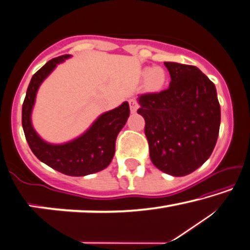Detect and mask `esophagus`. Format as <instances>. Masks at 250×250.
I'll return each instance as SVG.
<instances>
[{"label":"esophagus","instance_id":"esophagus-1","mask_svg":"<svg viewBox=\"0 0 250 250\" xmlns=\"http://www.w3.org/2000/svg\"><path fill=\"white\" fill-rule=\"evenodd\" d=\"M129 105H130V111H131L132 113L137 112L138 106H139V104H138L137 100H135V99H130V100H129Z\"/></svg>","mask_w":250,"mask_h":250}]
</instances>
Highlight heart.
<instances>
[{
    "label": "heart",
    "mask_w": 250,
    "mask_h": 250,
    "mask_svg": "<svg viewBox=\"0 0 250 250\" xmlns=\"http://www.w3.org/2000/svg\"><path fill=\"white\" fill-rule=\"evenodd\" d=\"M145 75L148 76V85L154 89H159L166 81L165 72L162 68H147Z\"/></svg>",
    "instance_id": "heart-1"
}]
</instances>
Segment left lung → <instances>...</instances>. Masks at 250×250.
<instances>
[{
    "mask_svg": "<svg viewBox=\"0 0 250 250\" xmlns=\"http://www.w3.org/2000/svg\"><path fill=\"white\" fill-rule=\"evenodd\" d=\"M167 89L138 98L154 165L173 176L191 174L207 162L217 144L220 104L214 84L195 66L164 62Z\"/></svg>",
    "mask_w": 250,
    "mask_h": 250,
    "instance_id": "obj_1",
    "label": "left lung"
}]
</instances>
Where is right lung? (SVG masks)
<instances>
[{
    "instance_id": "1",
    "label": "right lung",
    "mask_w": 250,
    "mask_h": 250,
    "mask_svg": "<svg viewBox=\"0 0 250 250\" xmlns=\"http://www.w3.org/2000/svg\"><path fill=\"white\" fill-rule=\"evenodd\" d=\"M69 57L62 55L51 59L32 76L22 104V126L30 149L40 162L68 176H85L109 166L114 156L118 133L128 120L130 109L128 102H124L101 114L86 132L69 143L53 145L43 141L31 124L37 91L55 67Z\"/></svg>"
}]
</instances>
